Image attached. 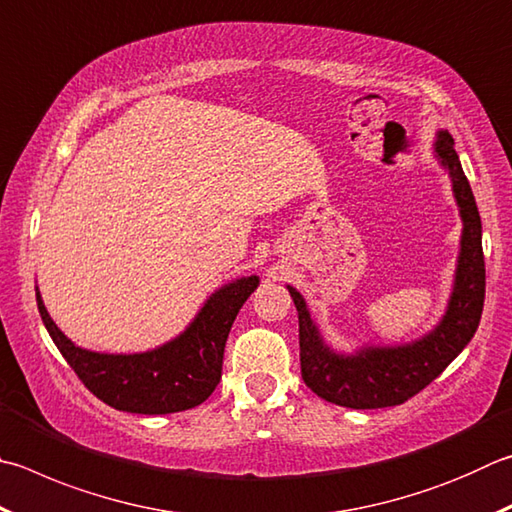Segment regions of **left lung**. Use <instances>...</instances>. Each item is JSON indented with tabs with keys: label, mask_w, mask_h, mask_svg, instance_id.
Masks as SVG:
<instances>
[{
	"label": "left lung",
	"mask_w": 512,
	"mask_h": 512,
	"mask_svg": "<svg viewBox=\"0 0 512 512\" xmlns=\"http://www.w3.org/2000/svg\"><path fill=\"white\" fill-rule=\"evenodd\" d=\"M434 152L452 176L454 199L463 219L457 280L448 311L432 333L403 347H367L356 356H340L320 338L304 297L288 286L300 320V365L311 392L351 410H378L405 403L425 389L459 356L479 327L486 297V264L481 248V217L475 194L463 174L454 141L439 132Z\"/></svg>",
	"instance_id": "obj_1"
}]
</instances>
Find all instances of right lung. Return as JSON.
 Masks as SVG:
<instances>
[{
	"instance_id": "obj_1",
	"label": "right lung",
	"mask_w": 512,
	"mask_h": 512,
	"mask_svg": "<svg viewBox=\"0 0 512 512\" xmlns=\"http://www.w3.org/2000/svg\"><path fill=\"white\" fill-rule=\"evenodd\" d=\"M257 284L259 277L250 275L221 286L179 338L154 351L129 356L76 347L55 327L40 291H35V297L55 347L91 394L120 412L172 414L192 410L215 392L230 327Z\"/></svg>"
}]
</instances>
